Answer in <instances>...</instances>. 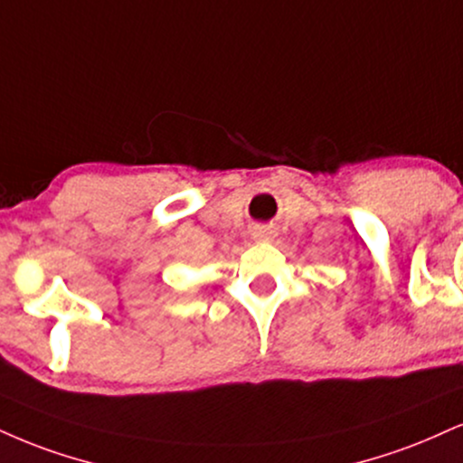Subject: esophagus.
Wrapping results in <instances>:
<instances>
[{
    "label": "esophagus",
    "instance_id": "esophagus-1",
    "mask_svg": "<svg viewBox=\"0 0 463 463\" xmlns=\"http://www.w3.org/2000/svg\"><path fill=\"white\" fill-rule=\"evenodd\" d=\"M274 235V231H269V228H254L252 231V237L259 239V241H267V239H271Z\"/></svg>",
    "mask_w": 463,
    "mask_h": 463
}]
</instances>
